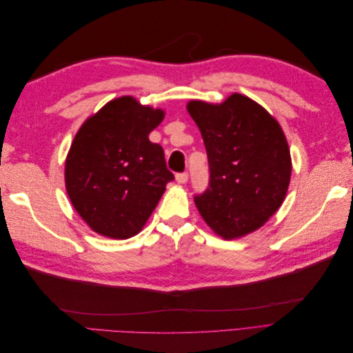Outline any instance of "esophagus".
Returning <instances> with one entry per match:
<instances>
[{
	"label": "esophagus",
	"instance_id": "esophagus-1",
	"mask_svg": "<svg viewBox=\"0 0 353 353\" xmlns=\"http://www.w3.org/2000/svg\"><path fill=\"white\" fill-rule=\"evenodd\" d=\"M187 181H188V172H179V174H176V183L187 184Z\"/></svg>",
	"mask_w": 353,
	"mask_h": 353
}]
</instances>
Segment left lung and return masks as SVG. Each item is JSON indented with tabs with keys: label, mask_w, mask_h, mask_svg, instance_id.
I'll return each instance as SVG.
<instances>
[{
	"label": "left lung",
	"mask_w": 353,
	"mask_h": 353,
	"mask_svg": "<svg viewBox=\"0 0 353 353\" xmlns=\"http://www.w3.org/2000/svg\"><path fill=\"white\" fill-rule=\"evenodd\" d=\"M187 109L208 153L209 185L194 196L200 215L227 240L258 230L281 206L290 183L281 126L241 94L216 105L190 101Z\"/></svg>",
	"instance_id": "8db88e82"
}]
</instances>
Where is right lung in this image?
<instances>
[{
	"label": "right lung",
	"instance_id": "right-lung-1",
	"mask_svg": "<svg viewBox=\"0 0 353 353\" xmlns=\"http://www.w3.org/2000/svg\"><path fill=\"white\" fill-rule=\"evenodd\" d=\"M163 112L116 99L82 125L66 160V188L88 225L112 239L143 228L174 174L162 145L148 140Z\"/></svg>",
	"mask_w": 353,
	"mask_h": 353
}]
</instances>
